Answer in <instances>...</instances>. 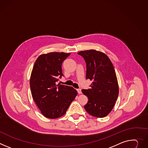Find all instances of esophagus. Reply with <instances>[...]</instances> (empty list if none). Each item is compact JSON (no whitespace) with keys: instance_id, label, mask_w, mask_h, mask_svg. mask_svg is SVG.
I'll return each instance as SVG.
<instances>
[{"instance_id":"obj_1","label":"esophagus","mask_w":148,"mask_h":148,"mask_svg":"<svg viewBox=\"0 0 148 148\" xmlns=\"http://www.w3.org/2000/svg\"><path fill=\"white\" fill-rule=\"evenodd\" d=\"M77 90L78 93L79 94V95H80V94H82V90L81 89H77Z\"/></svg>"}]
</instances>
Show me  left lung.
I'll return each instance as SVG.
<instances>
[{
  "label": "left lung",
  "instance_id": "left-lung-1",
  "mask_svg": "<svg viewBox=\"0 0 148 148\" xmlns=\"http://www.w3.org/2000/svg\"><path fill=\"white\" fill-rule=\"evenodd\" d=\"M87 65L86 78L92 80L90 88L82 90L88 97L84 106L90 115L102 118L112 110L119 95V85L114 66L104 53L90 49L78 52Z\"/></svg>",
  "mask_w": 148,
  "mask_h": 148
}]
</instances>
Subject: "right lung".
I'll list each match as a JSON object with an SVG mask.
<instances>
[{
	"instance_id": "right-lung-1",
	"label": "right lung",
	"mask_w": 148,
	"mask_h": 148,
	"mask_svg": "<svg viewBox=\"0 0 148 148\" xmlns=\"http://www.w3.org/2000/svg\"><path fill=\"white\" fill-rule=\"evenodd\" d=\"M71 53L49 52L36 59L30 78L32 98L41 113L47 118L57 119L65 114L77 95L73 87L57 84L63 75L62 62Z\"/></svg>"
}]
</instances>
